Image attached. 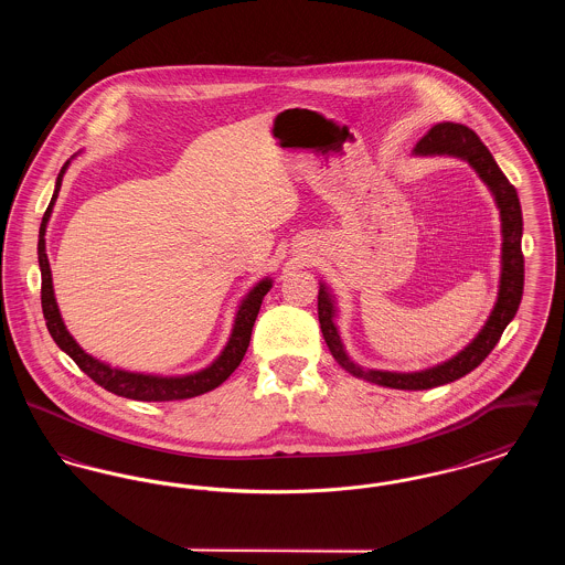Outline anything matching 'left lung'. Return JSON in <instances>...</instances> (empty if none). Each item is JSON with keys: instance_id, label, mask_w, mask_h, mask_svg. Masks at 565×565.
Masks as SVG:
<instances>
[{"instance_id": "1", "label": "left lung", "mask_w": 565, "mask_h": 565, "mask_svg": "<svg viewBox=\"0 0 565 565\" xmlns=\"http://www.w3.org/2000/svg\"><path fill=\"white\" fill-rule=\"evenodd\" d=\"M413 154H417V157H436V154L457 157V159L470 162V167L479 173V178L487 184V189L491 190L495 205L500 210L502 273H500V290H498V300L493 305V311L481 328V332L472 339V343H468L451 360L436 364L426 371H417V373H392V371H373V369L364 371L355 362H351L350 355L345 353V348L341 343L339 328L334 323V316H337L334 296L328 292V288L323 284H320L318 318L322 326L323 341L332 353V358L351 375L366 379V381L383 385V387H394V390H430V387L451 383L456 379L468 375L470 371H475L498 345L504 328L514 318L521 296H523V273H525L523 252H521L523 217H521V203H519L516 190L507 180V175L502 173L498 162L493 161L491 152L479 139V135L463 125H457V122H438L417 141Z\"/></svg>"}]
</instances>
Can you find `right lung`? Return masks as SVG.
<instances>
[{
	"label": "right lung",
	"mask_w": 565,
	"mask_h": 565,
	"mask_svg": "<svg viewBox=\"0 0 565 565\" xmlns=\"http://www.w3.org/2000/svg\"><path fill=\"white\" fill-rule=\"evenodd\" d=\"M67 167H70V161L61 167V171L56 175L53 199H51V205H49L46 214L42 217L40 242H38V260H40V270H42V311H44L46 328H49L54 343L81 366L82 373H86L104 390H108L116 396H122V398L141 401V403L186 401V398L201 396L205 392H212L217 385H222L242 364L243 355H245L247 345H249L252 328H254V322H256L258 311H260V305H263V298L273 286L270 277H265L263 281H258L245 295L239 309H237L233 332H231V339H228L226 348L222 350V353L215 358L207 369L182 376L143 375V373H129V371H122V369H111L106 362L88 355L74 341V337L67 332V328L63 323V318H61L58 307H56V298H54L53 275H51L49 256H46L44 235H46V224H49V217L53 214L54 201L58 196L61 182H63V175H65Z\"/></svg>",
	"instance_id": "1"
}]
</instances>
